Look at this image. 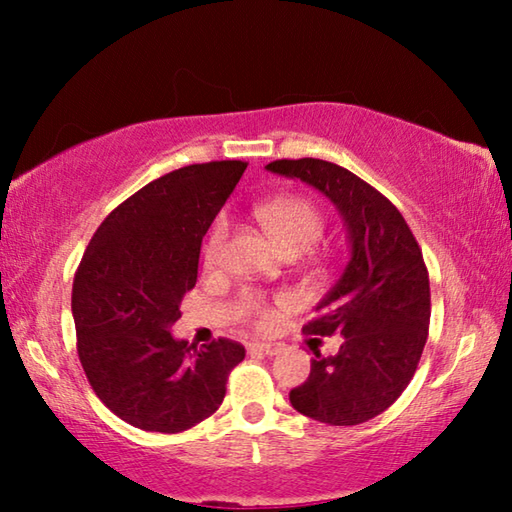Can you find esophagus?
Masks as SVG:
<instances>
[{"label": "esophagus", "instance_id": "esophagus-1", "mask_svg": "<svg viewBox=\"0 0 512 512\" xmlns=\"http://www.w3.org/2000/svg\"><path fill=\"white\" fill-rule=\"evenodd\" d=\"M255 352H262V354H271V357H275V354H280L284 350L282 343H264V341H257L250 345Z\"/></svg>", "mask_w": 512, "mask_h": 512}]
</instances>
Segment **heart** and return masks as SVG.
Masks as SVG:
<instances>
[{
  "label": "heart",
  "instance_id": "1",
  "mask_svg": "<svg viewBox=\"0 0 512 512\" xmlns=\"http://www.w3.org/2000/svg\"><path fill=\"white\" fill-rule=\"evenodd\" d=\"M255 216L257 221L262 223L266 235L273 239V244L280 248L284 255L307 253V250L316 246V241L323 237L325 230L323 214H320L314 203L305 201V198H275V201L259 205L255 210ZM228 232V216L221 214L219 219L214 221L203 248V259L207 268H214L219 264ZM237 316L257 325L259 329L271 327L275 320L273 309L268 307L266 298L257 291L241 293L237 300Z\"/></svg>",
  "mask_w": 512,
  "mask_h": 512
}]
</instances>
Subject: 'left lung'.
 I'll return each instance as SVG.
<instances>
[{
  "instance_id": "obj_1",
  "label": "left lung",
  "mask_w": 512,
  "mask_h": 512,
  "mask_svg": "<svg viewBox=\"0 0 512 512\" xmlns=\"http://www.w3.org/2000/svg\"><path fill=\"white\" fill-rule=\"evenodd\" d=\"M268 171L318 189L343 216L350 262L302 332L341 334L334 357L311 359L291 406L311 420L352 427L386 411L418 368L429 334L431 293L422 250L400 210L334 162L275 160Z\"/></svg>"
}]
</instances>
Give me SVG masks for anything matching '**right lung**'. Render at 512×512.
Returning <instances> with one entry per match:
<instances>
[{
    "mask_svg": "<svg viewBox=\"0 0 512 512\" xmlns=\"http://www.w3.org/2000/svg\"><path fill=\"white\" fill-rule=\"evenodd\" d=\"M248 162L189 164L115 207L74 275L76 350L92 391L144 431L180 433L219 409L244 345L196 348L173 339L180 302L194 289L207 228Z\"/></svg>",
    "mask_w": 512,
    "mask_h": 512,
    "instance_id": "obj_1",
    "label": "right lung"
}]
</instances>
